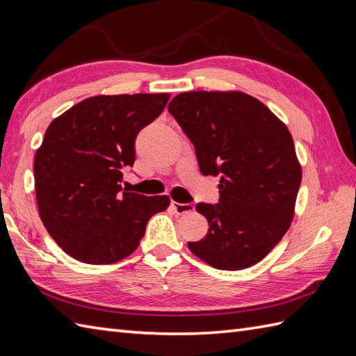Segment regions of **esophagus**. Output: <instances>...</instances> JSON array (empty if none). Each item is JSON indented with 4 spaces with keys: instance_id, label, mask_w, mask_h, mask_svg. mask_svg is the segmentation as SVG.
Listing matches in <instances>:
<instances>
[{
    "instance_id": "34e87169",
    "label": "esophagus",
    "mask_w": 356,
    "mask_h": 356,
    "mask_svg": "<svg viewBox=\"0 0 356 356\" xmlns=\"http://www.w3.org/2000/svg\"><path fill=\"white\" fill-rule=\"evenodd\" d=\"M171 207L176 209V213L179 216H184V214H191L194 213V205H191V203H179V202H172Z\"/></svg>"
}]
</instances>
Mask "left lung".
Masks as SVG:
<instances>
[{"instance_id":"8db88e82","label":"left lung","mask_w":356,"mask_h":356,"mask_svg":"<svg viewBox=\"0 0 356 356\" xmlns=\"http://www.w3.org/2000/svg\"><path fill=\"white\" fill-rule=\"evenodd\" d=\"M168 111L190 138L202 174H220V200L199 203L205 238L188 241L209 266L240 270L274 249L295 216L301 163L291 131L257 97L231 92H184Z\"/></svg>"}]
</instances>
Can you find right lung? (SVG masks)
<instances>
[{
  "label": "right lung",
  "mask_w": 356,
  "mask_h": 356,
  "mask_svg": "<svg viewBox=\"0 0 356 356\" xmlns=\"http://www.w3.org/2000/svg\"><path fill=\"white\" fill-rule=\"evenodd\" d=\"M170 93L97 95L51 120L36 149L33 172L40 217L59 248L88 264H110L139 246L151 216L168 195L122 191L134 140L163 111Z\"/></svg>",
  "instance_id": "add662e5"
}]
</instances>
